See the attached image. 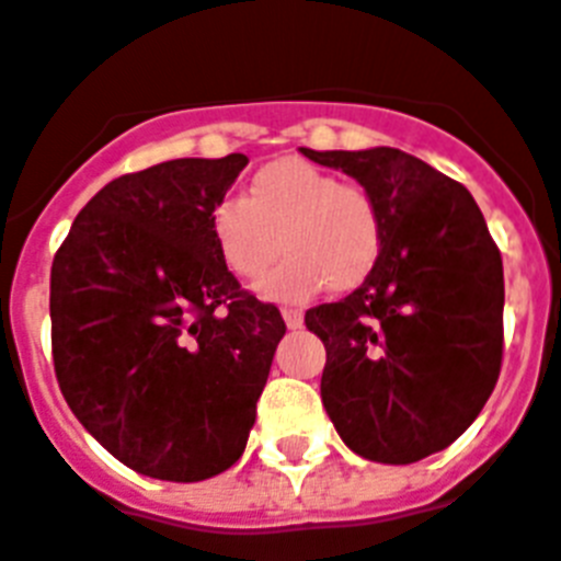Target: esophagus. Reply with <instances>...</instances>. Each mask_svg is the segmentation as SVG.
Masks as SVG:
<instances>
[{
    "label": "esophagus",
    "mask_w": 561,
    "mask_h": 561,
    "mask_svg": "<svg viewBox=\"0 0 561 561\" xmlns=\"http://www.w3.org/2000/svg\"><path fill=\"white\" fill-rule=\"evenodd\" d=\"M282 319H285V324H288L290 331H296V328H302V324H305L302 310H294V308L282 310Z\"/></svg>",
    "instance_id": "1"
}]
</instances>
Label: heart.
Listing matches in <instances>:
<instances>
[{
	"mask_svg": "<svg viewBox=\"0 0 561 561\" xmlns=\"http://www.w3.org/2000/svg\"><path fill=\"white\" fill-rule=\"evenodd\" d=\"M210 237L225 267L239 279H259L282 251L279 267L259 285L271 302L299 305L331 285L359 288L382 256V214L359 185L302 159H279L251 179L248 196L219 199Z\"/></svg>",
	"mask_w": 561,
	"mask_h": 561,
	"instance_id": "heart-1",
	"label": "heart"
}]
</instances>
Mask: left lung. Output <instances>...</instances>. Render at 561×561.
Wrapping results in <instances>:
<instances>
[{"label":"left lung","mask_w":561,"mask_h":561,"mask_svg":"<svg viewBox=\"0 0 561 561\" xmlns=\"http://www.w3.org/2000/svg\"><path fill=\"white\" fill-rule=\"evenodd\" d=\"M299 153L356 179L385 233L368 279L305 313L328 351L324 411L353 454L419 462L468 431L499 379V248L468 187L404 150Z\"/></svg>","instance_id":"1"}]
</instances>
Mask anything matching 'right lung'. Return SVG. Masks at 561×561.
Listing matches in <instances>:
<instances>
[{
	"instance_id": "add662e5",
	"label": "right lung",
	"mask_w": 561,
	"mask_h": 561,
	"mask_svg": "<svg viewBox=\"0 0 561 561\" xmlns=\"http://www.w3.org/2000/svg\"><path fill=\"white\" fill-rule=\"evenodd\" d=\"M248 164L171 159L107 182L50 267V339L65 402L130 470L202 482L242 456L285 336L239 288L210 210Z\"/></svg>"
}]
</instances>
